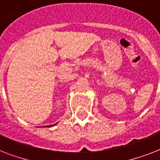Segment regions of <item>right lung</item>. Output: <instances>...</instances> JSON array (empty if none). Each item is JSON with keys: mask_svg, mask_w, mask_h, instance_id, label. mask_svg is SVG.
<instances>
[{"mask_svg": "<svg viewBox=\"0 0 160 160\" xmlns=\"http://www.w3.org/2000/svg\"><path fill=\"white\" fill-rule=\"evenodd\" d=\"M55 124H53V125H55ZM53 125H47L46 127H51V126H53Z\"/></svg>", "mask_w": 160, "mask_h": 160, "instance_id": "right-lung-1", "label": "right lung"}]
</instances>
